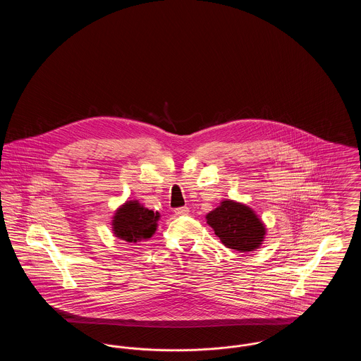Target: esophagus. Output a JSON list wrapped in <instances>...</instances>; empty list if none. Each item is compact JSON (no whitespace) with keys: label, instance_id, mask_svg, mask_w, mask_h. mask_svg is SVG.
Returning <instances> with one entry per match:
<instances>
[{"label":"esophagus","instance_id":"1","mask_svg":"<svg viewBox=\"0 0 361 361\" xmlns=\"http://www.w3.org/2000/svg\"><path fill=\"white\" fill-rule=\"evenodd\" d=\"M174 214H176V215H178V216H185V215H188L189 214V208L188 207H180V208H176V209H174Z\"/></svg>","mask_w":361,"mask_h":361}]
</instances>
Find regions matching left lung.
<instances>
[{
	"instance_id": "obj_1",
	"label": "left lung",
	"mask_w": 361,
	"mask_h": 361,
	"mask_svg": "<svg viewBox=\"0 0 361 361\" xmlns=\"http://www.w3.org/2000/svg\"><path fill=\"white\" fill-rule=\"evenodd\" d=\"M206 219L226 247L240 253L258 249L265 238V224L256 212L234 200H224Z\"/></svg>"
}]
</instances>
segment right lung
<instances>
[{"label":"right lung","mask_w":361,"mask_h":361,"mask_svg":"<svg viewBox=\"0 0 361 361\" xmlns=\"http://www.w3.org/2000/svg\"><path fill=\"white\" fill-rule=\"evenodd\" d=\"M159 212L142 206L137 200L126 202L112 218V231L115 237L126 242L149 240L157 230Z\"/></svg>","instance_id":"obj_1"}]
</instances>
